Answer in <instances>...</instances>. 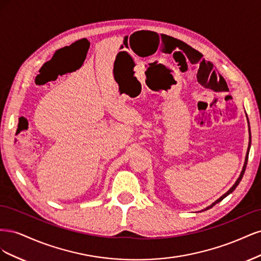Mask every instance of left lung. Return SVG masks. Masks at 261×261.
I'll return each mask as SVG.
<instances>
[{
	"label": "left lung",
	"mask_w": 261,
	"mask_h": 261,
	"mask_svg": "<svg viewBox=\"0 0 261 261\" xmlns=\"http://www.w3.org/2000/svg\"><path fill=\"white\" fill-rule=\"evenodd\" d=\"M248 124H249V122H248ZM250 144H251V135H250V127H249V144H248V150H247V153H246V158H245V163H244V167H243V170H242V172H241V175H240V177L238 178V180H236L235 181V184L230 188V189H228V191L222 196V197H220V198L217 200V201H215V202H213L212 204H211V206H209V207H207L206 209H204V210H208V209H210V208H212L213 206H215V204L216 203H218V202H220L221 200H223L224 198H225V197L227 196V195H230L233 191H234V189L236 188V187H238V185L240 184V181L242 180V178H243V175H244V173H245V170H246V165H247V161H248V153H249V148H250Z\"/></svg>",
	"instance_id": "obj_1"
}]
</instances>
